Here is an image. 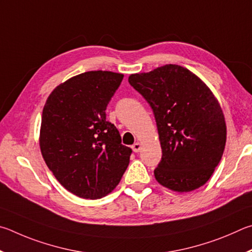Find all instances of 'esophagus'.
I'll list each match as a JSON object with an SVG mask.
<instances>
[{
    "label": "esophagus",
    "mask_w": 252,
    "mask_h": 252,
    "mask_svg": "<svg viewBox=\"0 0 252 252\" xmlns=\"http://www.w3.org/2000/svg\"><path fill=\"white\" fill-rule=\"evenodd\" d=\"M140 148H142V145H140L139 143H135L133 146H131V149H133V152H135V153H138L140 151Z\"/></svg>",
    "instance_id": "esophagus-1"
}]
</instances>
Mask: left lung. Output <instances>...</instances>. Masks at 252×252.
Masks as SVG:
<instances>
[{"mask_svg":"<svg viewBox=\"0 0 252 252\" xmlns=\"http://www.w3.org/2000/svg\"><path fill=\"white\" fill-rule=\"evenodd\" d=\"M128 82L151 106L161 145V160L154 170L162 186L179 192L208 182L221 159L227 129L213 93L190 70L168 64Z\"/></svg>","mask_w":252,"mask_h":252,"instance_id":"obj_1","label":"left lung"}]
</instances>
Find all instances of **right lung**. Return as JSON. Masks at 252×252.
Returning a JSON list of instances; mask_svg holds the SVG:
<instances>
[{
	"label": "right lung",
	"instance_id": "right-lung-1",
	"mask_svg": "<svg viewBox=\"0 0 252 252\" xmlns=\"http://www.w3.org/2000/svg\"><path fill=\"white\" fill-rule=\"evenodd\" d=\"M123 77L107 70L79 74L57 86L44 106V160L62 186L85 199L109 193L129 164L131 149L105 112Z\"/></svg>",
	"mask_w": 252,
	"mask_h": 252
}]
</instances>
